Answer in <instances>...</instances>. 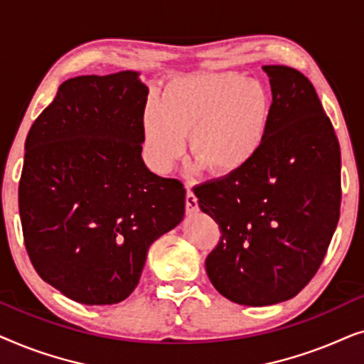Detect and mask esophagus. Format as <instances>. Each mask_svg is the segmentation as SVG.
<instances>
[{
    "mask_svg": "<svg viewBox=\"0 0 364 364\" xmlns=\"http://www.w3.org/2000/svg\"><path fill=\"white\" fill-rule=\"evenodd\" d=\"M186 208H187V213H193L198 210L197 197L193 196V192L188 187H187V196H186Z\"/></svg>",
    "mask_w": 364,
    "mask_h": 364,
    "instance_id": "1",
    "label": "esophagus"
}]
</instances>
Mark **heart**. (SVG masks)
I'll list each match as a JSON object with an SVG mask.
<instances>
[{
	"label": "heart",
	"mask_w": 364,
	"mask_h": 364,
	"mask_svg": "<svg viewBox=\"0 0 364 364\" xmlns=\"http://www.w3.org/2000/svg\"><path fill=\"white\" fill-rule=\"evenodd\" d=\"M272 99L260 82L238 73L188 74L172 79L161 102L144 111L142 131L152 167L168 172L182 157L187 132L197 168L225 177L243 171L265 146Z\"/></svg>",
	"instance_id": "1"
}]
</instances>
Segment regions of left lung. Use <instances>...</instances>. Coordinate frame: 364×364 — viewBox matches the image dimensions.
I'll list each match as a JSON object with an SVG mask.
<instances>
[{"label": "left lung", "mask_w": 364, "mask_h": 364, "mask_svg": "<svg viewBox=\"0 0 364 364\" xmlns=\"http://www.w3.org/2000/svg\"><path fill=\"white\" fill-rule=\"evenodd\" d=\"M272 121L262 152L243 171L193 188L220 227L205 260L215 290L233 303L290 300L320 268L340 218L341 154L308 77L263 66Z\"/></svg>", "instance_id": "8db88e82"}]
</instances>
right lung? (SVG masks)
Instances as JSON below:
<instances>
[{"mask_svg":"<svg viewBox=\"0 0 364 364\" xmlns=\"http://www.w3.org/2000/svg\"><path fill=\"white\" fill-rule=\"evenodd\" d=\"M137 71L64 81L24 144L19 217L34 270L82 305L131 295L149 247L182 222L186 188L142 161Z\"/></svg>","mask_w":364,"mask_h":364,"instance_id":"add662e5","label":"right lung"}]
</instances>
